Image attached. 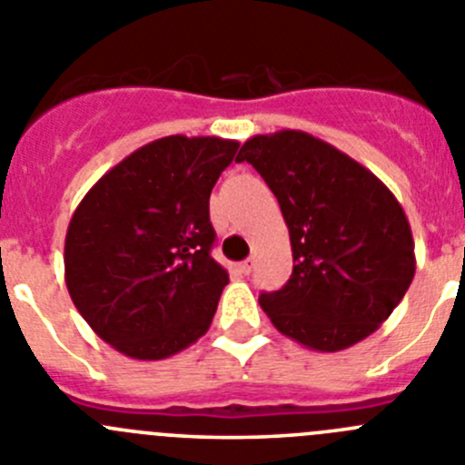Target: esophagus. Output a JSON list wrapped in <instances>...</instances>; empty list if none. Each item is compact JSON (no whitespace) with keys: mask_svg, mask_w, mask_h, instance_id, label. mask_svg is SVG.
Here are the masks:
<instances>
[{"mask_svg":"<svg viewBox=\"0 0 465 465\" xmlns=\"http://www.w3.org/2000/svg\"><path fill=\"white\" fill-rule=\"evenodd\" d=\"M238 268H241L242 275H250V272H252V268H254V262H252V259H245V262H242Z\"/></svg>","mask_w":465,"mask_h":465,"instance_id":"34e87169","label":"esophagus"}]
</instances>
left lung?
<instances>
[{
	"label": "left lung",
	"instance_id": "8db88e82",
	"mask_svg": "<svg viewBox=\"0 0 465 465\" xmlns=\"http://www.w3.org/2000/svg\"><path fill=\"white\" fill-rule=\"evenodd\" d=\"M242 160L272 190L292 238V277L259 296L271 323L321 353L379 331L415 275L409 218L388 185L302 130L254 134Z\"/></svg>",
	"mask_w": 465,
	"mask_h": 465
}]
</instances>
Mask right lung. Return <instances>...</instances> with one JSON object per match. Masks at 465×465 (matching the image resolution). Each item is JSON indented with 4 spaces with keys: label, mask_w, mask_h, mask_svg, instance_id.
<instances>
[{
    "label": "right lung",
    "mask_w": 465,
    "mask_h": 465,
    "mask_svg": "<svg viewBox=\"0 0 465 465\" xmlns=\"http://www.w3.org/2000/svg\"><path fill=\"white\" fill-rule=\"evenodd\" d=\"M238 142L169 134L98 179L73 213L66 286L91 331L134 360H163L211 328L229 272L211 257L208 199Z\"/></svg>",
    "instance_id": "obj_1"
}]
</instances>
